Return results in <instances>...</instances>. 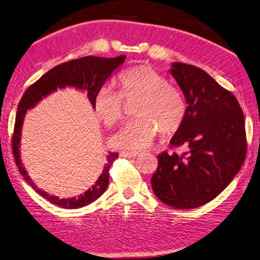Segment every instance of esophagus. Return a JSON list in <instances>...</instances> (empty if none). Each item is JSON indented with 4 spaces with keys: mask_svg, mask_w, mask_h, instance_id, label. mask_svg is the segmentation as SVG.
Masks as SVG:
<instances>
[{
    "mask_svg": "<svg viewBox=\"0 0 260 260\" xmlns=\"http://www.w3.org/2000/svg\"><path fill=\"white\" fill-rule=\"evenodd\" d=\"M120 155L125 158H136L139 155V152H128V151H122Z\"/></svg>",
    "mask_w": 260,
    "mask_h": 260,
    "instance_id": "1",
    "label": "esophagus"
}]
</instances>
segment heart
<instances>
[{
	"instance_id": "obj_1",
	"label": "heart",
	"mask_w": 260,
	"mask_h": 260,
	"mask_svg": "<svg viewBox=\"0 0 260 260\" xmlns=\"http://www.w3.org/2000/svg\"><path fill=\"white\" fill-rule=\"evenodd\" d=\"M119 93L101 87L93 100L96 117L107 126L121 120L126 101L139 99L136 119L132 120L111 138V144L124 151H141L152 145L160 128L164 134H173L186 117V103L182 93L171 86L154 69L139 66L122 73L118 78Z\"/></svg>"
}]
</instances>
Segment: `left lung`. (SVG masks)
<instances>
[{"label": "left lung", "mask_w": 260, "mask_h": 260, "mask_svg": "<svg viewBox=\"0 0 260 260\" xmlns=\"http://www.w3.org/2000/svg\"><path fill=\"white\" fill-rule=\"evenodd\" d=\"M169 73L187 105L171 144L187 151L160 153L151 185L164 204L192 209L215 199L241 168L247 152L244 116L237 98L205 70L173 62Z\"/></svg>", "instance_id": "obj_1"}]
</instances>
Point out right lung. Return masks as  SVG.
Masks as SVG:
<instances>
[{"label":"right lung","mask_w":260,"mask_h":260,"mask_svg":"<svg viewBox=\"0 0 260 260\" xmlns=\"http://www.w3.org/2000/svg\"><path fill=\"white\" fill-rule=\"evenodd\" d=\"M125 55L117 56V58H100V56L88 55L58 64L56 67L52 68L48 73L44 74L31 86L28 87L25 94L22 95L20 102H19L16 116L15 133H13L12 138V150L13 154H15L16 164L19 168V172H20L28 184L40 196L50 201L51 204L66 209H76L82 208V207L95 201L107 190L108 184H109V169L112 162L118 158V153L110 152L107 155V162L103 166L101 175L99 176L96 182L82 194L73 198H62V199L56 196L49 194L48 192L37 187L36 184L31 181L21 161V131L27 111L36 107L50 94L66 87H74L78 91L86 93L88 101L93 108V100L96 92L103 86L107 79L110 78L112 73L125 62Z\"/></svg>","instance_id":"obj_1"}]
</instances>
